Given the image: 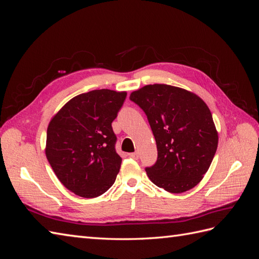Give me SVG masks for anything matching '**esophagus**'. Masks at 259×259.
<instances>
[{
  "instance_id": "esophagus-1",
  "label": "esophagus",
  "mask_w": 259,
  "mask_h": 259,
  "mask_svg": "<svg viewBox=\"0 0 259 259\" xmlns=\"http://www.w3.org/2000/svg\"><path fill=\"white\" fill-rule=\"evenodd\" d=\"M130 156H131L132 159L138 160V152H133V153H130Z\"/></svg>"
}]
</instances>
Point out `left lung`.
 Returning <instances> with one entry per match:
<instances>
[{"label": "left lung", "instance_id": "left-lung-1", "mask_svg": "<svg viewBox=\"0 0 259 259\" xmlns=\"http://www.w3.org/2000/svg\"><path fill=\"white\" fill-rule=\"evenodd\" d=\"M130 99L143 109L155 138L158 159L148 177L171 193L197 186L214 159L218 134L208 107L199 96L166 84L146 85Z\"/></svg>", "mask_w": 259, "mask_h": 259}]
</instances>
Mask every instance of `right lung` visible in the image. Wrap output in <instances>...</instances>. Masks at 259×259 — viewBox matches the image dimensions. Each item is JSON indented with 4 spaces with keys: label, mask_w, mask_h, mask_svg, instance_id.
<instances>
[{
    "label": "right lung",
    "mask_w": 259,
    "mask_h": 259,
    "mask_svg": "<svg viewBox=\"0 0 259 259\" xmlns=\"http://www.w3.org/2000/svg\"><path fill=\"white\" fill-rule=\"evenodd\" d=\"M126 92L95 90L73 97L49 124L46 158L67 189L96 198L114 182L122 159L111 124Z\"/></svg>",
    "instance_id": "add662e5"
}]
</instances>
